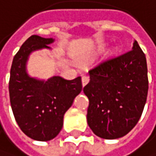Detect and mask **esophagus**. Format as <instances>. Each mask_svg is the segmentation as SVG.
Segmentation results:
<instances>
[{
	"label": "esophagus",
	"instance_id": "esophagus-1",
	"mask_svg": "<svg viewBox=\"0 0 156 156\" xmlns=\"http://www.w3.org/2000/svg\"><path fill=\"white\" fill-rule=\"evenodd\" d=\"M81 82H82V85L85 86L86 84L89 82V76H82V77H81Z\"/></svg>",
	"mask_w": 156,
	"mask_h": 156
}]
</instances>
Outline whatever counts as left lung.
<instances>
[{
  "mask_svg": "<svg viewBox=\"0 0 156 156\" xmlns=\"http://www.w3.org/2000/svg\"><path fill=\"white\" fill-rule=\"evenodd\" d=\"M89 75L83 92L91 130L104 139L126 136L139 120L149 89L147 60L137 41L131 51L100 61Z\"/></svg>",
  "mask_w": 156,
  "mask_h": 156,
  "instance_id": "obj_1",
  "label": "left lung"
}]
</instances>
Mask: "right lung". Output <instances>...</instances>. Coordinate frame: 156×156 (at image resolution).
Instances as JSON below:
<instances>
[{"mask_svg": "<svg viewBox=\"0 0 156 156\" xmlns=\"http://www.w3.org/2000/svg\"><path fill=\"white\" fill-rule=\"evenodd\" d=\"M55 40L33 35L15 55L10 70L9 97L15 119L28 137L38 141L55 138L63 126V116L82 90L81 77L67 80L54 76L47 80L32 77L26 64L31 53L51 49Z\"/></svg>", "mask_w": 156, "mask_h": 156, "instance_id": "obj_1", "label": "right lung"}]
</instances>
